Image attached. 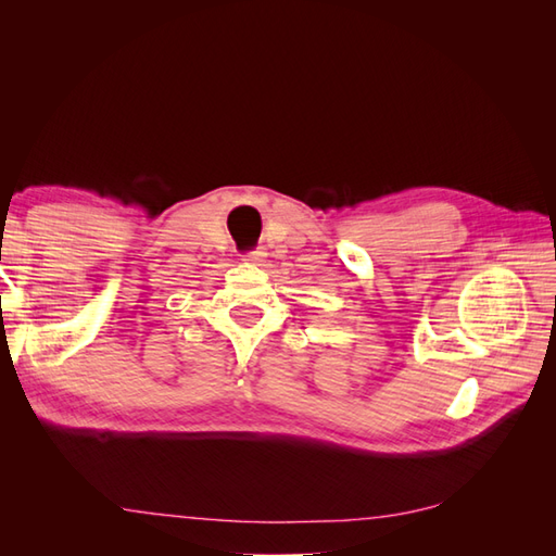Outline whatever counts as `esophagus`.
Returning <instances> with one entry per match:
<instances>
[{"label":"esophagus","mask_w":556,"mask_h":556,"mask_svg":"<svg viewBox=\"0 0 556 556\" xmlns=\"http://www.w3.org/2000/svg\"><path fill=\"white\" fill-rule=\"evenodd\" d=\"M264 257H266V252H264L262 248H257V250L248 252V255H245V262H250V264H262V262H264Z\"/></svg>","instance_id":"34e87169"}]
</instances>
